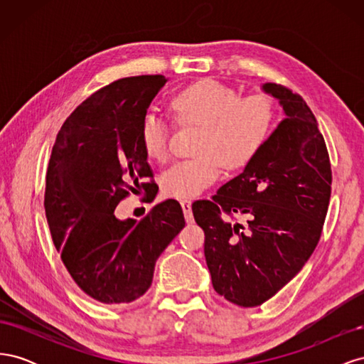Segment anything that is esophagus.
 Returning a JSON list of instances; mask_svg holds the SVG:
<instances>
[{
    "instance_id": "1",
    "label": "esophagus",
    "mask_w": 364,
    "mask_h": 364,
    "mask_svg": "<svg viewBox=\"0 0 364 364\" xmlns=\"http://www.w3.org/2000/svg\"><path fill=\"white\" fill-rule=\"evenodd\" d=\"M181 206H182V211H183L186 223H193L194 217H193V211H191V200H182Z\"/></svg>"
}]
</instances>
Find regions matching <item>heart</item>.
Masks as SVG:
<instances>
[{"instance_id":"heart-1","label":"heart","mask_w":364,"mask_h":364,"mask_svg":"<svg viewBox=\"0 0 364 364\" xmlns=\"http://www.w3.org/2000/svg\"><path fill=\"white\" fill-rule=\"evenodd\" d=\"M173 124L196 127L194 159L174 164L161 178L162 191L188 200L213 185L222 173H237L257 159L270 138L277 107L269 94L241 97L215 80H197L173 94L167 105ZM139 144L147 159L162 162L168 155V127L147 115L139 127Z\"/></svg>"}]
</instances>
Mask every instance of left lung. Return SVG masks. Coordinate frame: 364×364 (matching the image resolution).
<instances>
[{"label": "left lung", "instance_id": "8db88e82", "mask_svg": "<svg viewBox=\"0 0 364 364\" xmlns=\"http://www.w3.org/2000/svg\"><path fill=\"white\" fill-rule=\"evenodd\" d=\"M262 90L278 98L285 118L243 173L213 200L193 205L213 287L240 306L269 301L301 272L321 240L331 197V162L311 109L282 85Z\"/></svg>", "mask_w": 364, "mask_h": 364}]
</instances>
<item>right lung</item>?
I'll return each mask as SVG.
<instances>
[{
	"label": "right lung",
	"mask_w": 364,
	"mask_h": 364,
	"mask_svg": "<svg viewBox=\"0 0 364 364\" xmlns=\"http://www.w3.org/2000/svg\"><path fill=\"white\" fill-rule=\"evenodd\" d=\"M167 79H119L75 107L54 142L46 178V215L53 243L74 282L102 304H129L151 285L155 264L185 226L178 200L139 222L118 220L132 193H151L153 174L139 144L147 109Z\"/></svg>",
	"instance_id": "add662e5"
}]
</instances>
